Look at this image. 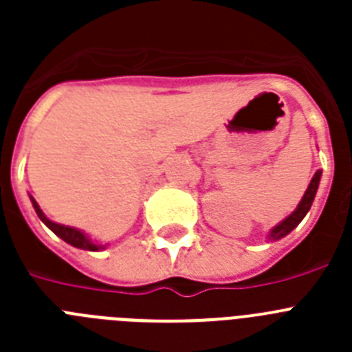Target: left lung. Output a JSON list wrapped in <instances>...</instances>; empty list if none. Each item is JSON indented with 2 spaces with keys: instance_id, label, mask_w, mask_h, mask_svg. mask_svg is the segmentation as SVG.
Here are the masks:
<instances>
[{
  "instance_id": "obj_1",
  "label": "left lung",
  "mask_w": 352,
  "mask_h": 352,
  "mask_svg": "<svg viewBox=\"0 0 352 352\" xmlns=\"http://www.w3.org/2000/svg\"><path fill=\"white\" fill-rule=\"evenodd\" d=\"M321 176H322V170H316V174H314V178L310 179V185L307 186V190H305L303 197H301L300 204L296 206V210L292 211L289 217H285L282 222L276 223L275 227H273L272 231L268 232V239H272V241H276V239H282L284 236H287L289 232L294 229V227L298 226V223L301 222V220L305 219V214L309 213L310 206H312L314 199H316V194H317V188H319V182H321Z\"/></svg>"
}]
</instances>
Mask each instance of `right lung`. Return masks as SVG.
Here are the masks:
<instances>
[{
	"label": "right lung",
	"instance_id": "right-lung-1",
	"mask_svg": "<svg viewBox=\"0 0 352 352\" xmlns=\"http://www.w3.org/2000/svg\"><path fill=\"white\" fill-rule=\"evenodd\" d=\"M30 199H31V204H33V208H35L36 214H38V219L42 220V222L45 223V226H47L56 236H60L63 241H67L68 245H72V247H76V248H80V250H89V252L104 250V248L107 247V245H100V243H96V241H93L91 236H88L84 231H80V229H76V227H70V226H63V223H58V222H52V220H49L47 217H45V213L40 210V206H38V203L35 201V197H33V195H30Z\"/></svg>",
	"mask_w": 352,
	"mask_h": 352
}]
</instances>
